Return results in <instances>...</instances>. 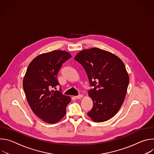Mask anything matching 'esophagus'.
Listing matches in <instances>:
<instances>
[{"instance_id": "1", "label": "esophagus", "mask_w": 154, "mask_h": 154, "mask_svg": "<svg viewBox=\"0 0 154 154\" xmlns=\"http://www.w3.org/2000/svg\"><path fill=\"white\" fill-rule=\"evenodd\" d=\"M75 97L76 99H81V98H82V97H83V96H82V94H80V95H78V96H75Z\"/></svg>"}]
</instances>
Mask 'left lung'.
Masks as SVG:
<instances>
[{
  "instance_id": "1",
  "label": "left lung",
  "mask_w": 154,
  "mask_h": 154,
  "mask_svg": "<svg viewBox=\"0 0 154 154\" xmlns=\"http://www.w3.org/2000/svg\"><path fill=\"white\" fill-rule=\"evenodd\" d=\"M74 59L80 63L93 89L88 91L93 106L88 113L96 122L114 116L122 106L129 77L122 61L115 54L94 48L79 52Z\"/></svg>"
}]
</instances>
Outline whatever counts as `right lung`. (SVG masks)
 I'll use <instances>...</instances> for the list:
<instances>
[{"label":"right lung","instance_id":"add662e5","mask_svg":"<svg viewBox=\"0 0 154 154\" xmlns=\"http://www.w3.org/2000/svg\"><path fill=\"white\" fill-rule=\"evenodd\" d=\"M71 54L63 51H54L35 57L29 64L23 80V88L33 112L40 119L55 124L66 115V108L71 97L60 91L57 75Z\"/></svg>","mask_w":154,"mask_h":154}]
</instances>
